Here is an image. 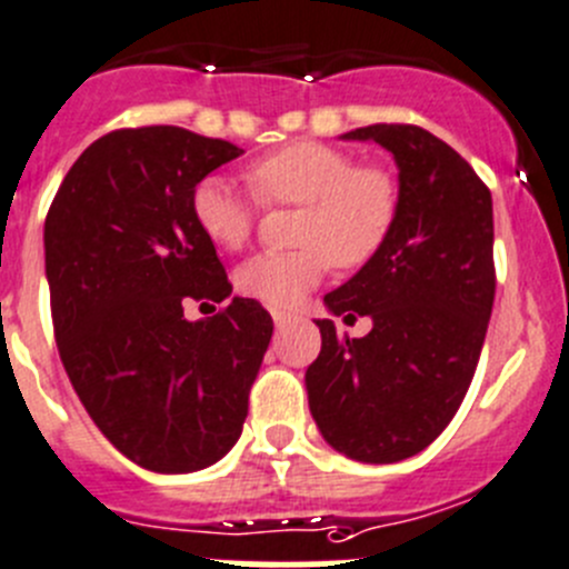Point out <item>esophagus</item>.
Listing matches in <instances>:
<instances>
[{
    "label": "esophagus",
    "instance_id": "1",
    "mask_svg": "<svg viewBox=\"0 0 569 569\" xmlns=\"http://www.w3.org/2000/svg\"><path fill=\"white\" fill-rule=\"evenodd\" d=\"M288 321H290V316H284V312H273L276 329H284V327H288Z\"/></svg>",
    "mask_w": 569,
    "mask_h": 569
}]
</instances>
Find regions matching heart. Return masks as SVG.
Masks as SVG:
<instances>
[{"label":"heart","instance_id":"1","mask_svg":"<svg viewBox=\"0 0 569 569\" xmlns=\"http://www.w3.org/2000/svg\"><path fill=\"white\" fill-rule=\"evenodd\" d=\"M264 207H301L296 251L257 253L242 262L234 284L273 310L299 305L327 273L362 268L380 253L399 218V183L380 164H355L346 150L323 142H290L246 170ZM192 220L209 242L240 251L257 226V203L226 178L209 176L192 189Z\"/></svg>","mask_w":569,"mask_h":569}]
</instances>
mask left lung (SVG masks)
Segmentation results:
<instances>
[{"label": "left lung", "mask_w": 569, "mask_h": 569, "mask_svg": "<svg viewBox=\"0 0 569 569\" xmlns=\"http://www.w3.org/2000/svg\"><path fill=\"white\" fill-rule=\"evenodd\" d=\"M399 164V218L371 262L323 296L343 321L371 318L366 338L329 318L307 369L310 413L335 450L393 463L441 436L469 391L495 305L491 192L461 153L419 126H369Z\"/></svg>", "instance_id": "obj_1"}]
</instances>
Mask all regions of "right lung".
<instances>
[{
	"label": "right lung",
	"mask_w": 569,
	"mask_h": 569,
	"mask_svg": "<svg viewBox=\"0 0 569 569\" xmlns=\"http://www.w3.org/2000/svg\"><path fill=\"white\" fill-rule=\"evenodd\" d=\"M242 150L187 128L106 133L80 153L44 223L63 369L102 436L153 472H194L237 443L273 335L192 220V189ZM214 310V307H212Z\"/></svg>",
	"instance_id": "right-lung-1"
}]
</instances>
